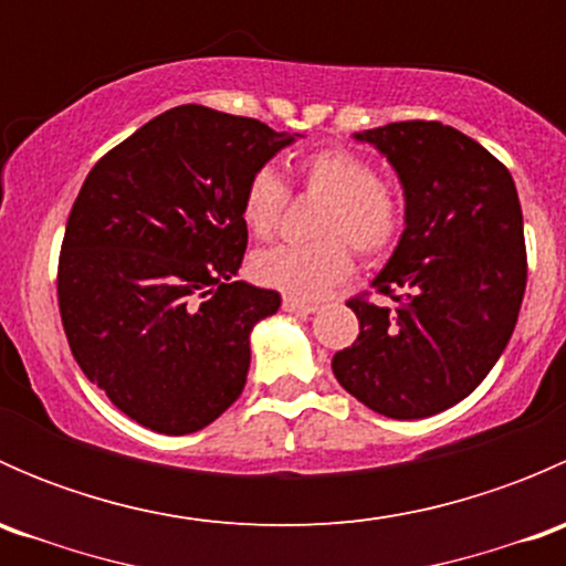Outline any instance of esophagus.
Wrapping results in <instances>:
<instances>
[{
	"mask_svg": "<svg viewBox=\"0 0 566 566\" xmlns=\"http://www.w3.org/2000/svg\"><path fill=\"white\" fill-rule=\"evenodd\" d=\"M282 310L290 312V315H312L317 312V304H310V301H301V298H284L282 301Z\"/></svg>",
	"mask_w": 566,
	"mask_h": 566,
	"instance_id": "1",
	"label": "esophagus"
}]
</instances>
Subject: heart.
<instances>
[{
	"instance_id": "obj_1",
	"label": "heart",
	"mask_w": 566,
	"mask_h": 566,
	"mask_svg": "<svg viewBox=\"0 0 566 566\" xmlns=\"http://www.w3.org/2000/svg\"><path fill=\"white\" fill-rule=\"evenodd\" d=\"M295 180L312 197L325 199L317 219L319 241L310 247H271L251 260V276L262 287L290 298H319L345 282L353 256L345 240L364 256L389 254L402 232V205L369 161L345 147H323L295 164ZM287 205V188L271 167L249 177L241 199V219L251 235L276 230Z\"/></svg>"
}]
</instances>
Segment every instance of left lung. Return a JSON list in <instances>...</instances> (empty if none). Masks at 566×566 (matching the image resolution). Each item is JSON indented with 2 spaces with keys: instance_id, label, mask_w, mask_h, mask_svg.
Masks as SVG:
<instances>
[{
  "instance_id": "1",
  "label": "left lung",
  "mask_w": 566,
  "mask_h": 566,
  "mask_svg": "<svg viewBox=\"0 0 566 566\" xmlns=\"http://www.w3.org/2000/svg\"><path fill=\"white\" fill-rule=\"evenodd\" d=\"M399 177L405 230L373 279L391 304L350 298L358 339L331 361L342 389L389 419H427L476 389L504 353L523 293L526 243L510 169L443 123L353 134Z\"/></svg>"
}]
</instances>
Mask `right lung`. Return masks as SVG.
<instances>
[{
	"label": "right lung",
	"mask_w": 566,
	"mask_h": 566,
	"mask_svg": "<svg viewBox=\"0 0 566 566\" xmlns=\"http://www.w3.org/2000/svg\"><path fill=\"white\" fill-rule=\"evenodd\" d=\"M298 136L175 106L84 180L56 273L62 325L82 373L147 430L197 432L241 397L251 328L282 306L235 282L243 188Z\"/></svg>",
	"instance_id": "1"
}]
</instances>
